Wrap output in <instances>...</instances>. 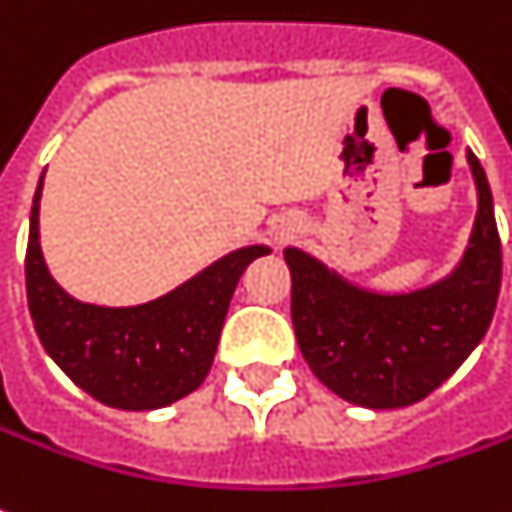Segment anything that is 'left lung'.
Wrapping results in <instances>:
<instances>
[{"mask_svg":"<svg viewBox=\"0 0 512 512\" xmlns=\"http://www.w3.org/2000/svg\"><path fill=\"white\" fill-rule=\"evenodd\" d=\"M479 211L465 256L411 293H375L298 248L293 276L298 349L329 392L363 408H403L440 389L485 338L502 287V242L485 168L468 152Z\"/></svg>","mask_w":512,"mask_h":512,"instance_id":"left-lung-1","label":"left lung"}]
</instances>
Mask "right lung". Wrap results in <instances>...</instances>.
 Returning a JSON list of instances; mask_svg holds the SVG:
<instances>
[{
    "instance_id": "obj_1",
    "label": "right lung",
    "mask_w": 512,
    "mask_h": 512,
    "mask_svg": "<svg viewBox=\"0 0 512 512\" xmlns=\"http://www.w3.org/2000/svg\"><path fill=\"white\" fill-rule=\"evenodd\" d=\"M39 180L24 256L27 307L41 346L58 369L98 403L152 411L200 389L214 363L219 332L245 267L267 256L248 245L208 264L166 296L137 307H98L64 293L39 245Z\"/></svg>"
}]
</instances>
